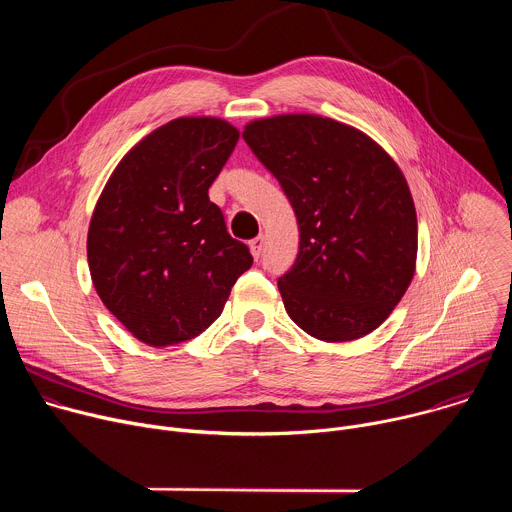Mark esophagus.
<instances>
[{
    "mask_svg": "<svg viewBox=\"0 0 512 512\" xmlns=\"http://www.w3.org/2000/svg\"><path fill=\"white\" fill-rule=\"evenodd\" d=\"M263 245H265V239H263V235L255 237V239L249 243V247H251V253H253V257H255V259H259V257H261Z\"/></svg>",
    "mask_w": 512,
    "mask_h": 512,
    "instance_id": "obj_1",
    "label": "esophagus"
}]
</instances>
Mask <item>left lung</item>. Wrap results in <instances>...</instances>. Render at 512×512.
Listing matches in <instances>:
<instances>
[{"label":"left lung","instance_id":"left-lung-1","mask_svg":"<svg viewBox=\"0 0 512 512\" xmlns=\"http://www.w3.org/2000/svg\"><path fill=\"white\" fill-rule=\"evenodd\" d=\"M243 137L298 218V259L277 281L289 318L324 342L377 330L417 259L415 204L395 160L367 133L310 113L251 121Z\"/></svg>","mask_w":512,"mask_h":512}]
</instances>
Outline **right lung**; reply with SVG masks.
<instances>
[{
	"instance_id": "add662e5",
	"label": "right lung",
	"mask_w": 512,
	"mask_h": 512,
	"mask_svg": "<svg viewBox=\"0 0 512 512\" xmlns=\"http://www.w3.org/2000/svg\"><path fill=\"white\" fill-rule=\"evenodd\" d=\"M237 141V127L223 119L178 117L133 145L97 200L91 279L107 310L145 344L196 338L253 265L208 198Z\"/></svg>"
}]
</instances>
